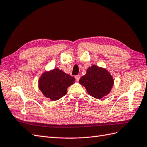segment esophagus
<instances>
[{
    "label": "esophagus",
    "mask_w": 147,
    "mask_h": 147,
    "mask_svg": "<svg viewBox=\"0 0 147 147\" xmlns=\"http://www.w3.org/2000/svg\"><path fill=\"white\" fill-rule=\"evenodd\" d=\"M75 80H76L77 81H78L79 80H80V75H75Z\"/></svg>",
    "instance_id": "1"
}]
</instances>
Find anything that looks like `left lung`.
I'll return each mask as SVG.
<instances>
[{
	"label": "left lung",
	"mask_w": 147,
	"mask_h": 147,
	"mask_svg": "<svg viewBox=\"0 0 147 147\" xmlns=\"http://www.w3.org/2000/svg\"><path fill=\"white\" fill-rule=\"evenodd\" d=\"M85 87L88 94L96 99L107 95L113 85V80L107 70L92 65L87 69L86 74L79 80Z\"/></svg>",
	"instance_id": "1"
}]
</instances>
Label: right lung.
Masks as SVG:
<instances>
[{
	"label": "right lung",
	"instance_id": "obj_1",
	"mask_svg": "<svg viewBox=\"0 0 147 147\" xmlns=\"http://www.w3.org/2000/svg\"><path fill=\"white\" fill-rule=\"evenodd\" d=\"M74 82V77L66 74L62 70L55 69L43 74L39 80L38 84L45 96L56 100L67 94L68 87Z\"/></svg>",
	"mask_w": 147,
	"mask_h": 147
}]
</instances>
